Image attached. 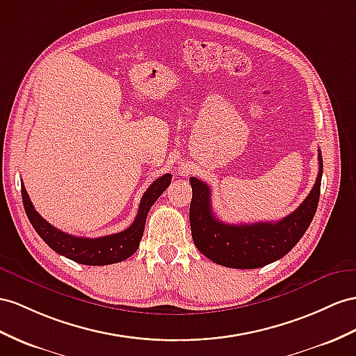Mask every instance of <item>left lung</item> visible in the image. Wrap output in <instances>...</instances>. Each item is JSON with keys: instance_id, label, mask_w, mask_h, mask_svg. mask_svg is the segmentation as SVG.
Returning <instances> with one entry per match:
<instances>
[{"instance_id": "1", "label": "left lung", "mask_w": 356, "mask_h": 356, "mask_svg": "<svg viewBox=\"0 0 356 356\" xmlns=\"http://www.w3.org/2000/svg\"><path fill=\"white\" fill-rule=\"evenodd\" d=\"M322 172L323 161L318 153L316 184L296 211L275 222L254 224H227L218 220L212 212L211 188L191 177L189 221L195 247L209 260L234 269H256L284 257L313 221L321 197Z\"/></svg>"}]
</instances>
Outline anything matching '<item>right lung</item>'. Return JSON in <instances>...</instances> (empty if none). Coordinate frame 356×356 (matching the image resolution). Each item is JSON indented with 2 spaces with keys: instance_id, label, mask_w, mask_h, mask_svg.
<instances>
[{
  "instance_id": "1",
  "label": "right lung",
  "mask_w": 356,
  "mask_h": 356,
  "mask_svg": "<svg viewBox=\"0 0 356 356\" xmlns=\"http://www.w3.org/2000/svg\"><path fill=\"white\" fill-rule=\"evenodd\" d=\"M170 184L171 175H165L154 180L144 193L138 213H136L135 221L131 224V227H127L126 230L120 233L102 236V238H78V236H72L56 229L35 211L24 184H21V193L25 213L29 216L31 225L54 251L76 263H81V265L105 266L123 261L138 250L144 233L145 218H147L150 207Z\"/></svg>"
}]
</instances>
